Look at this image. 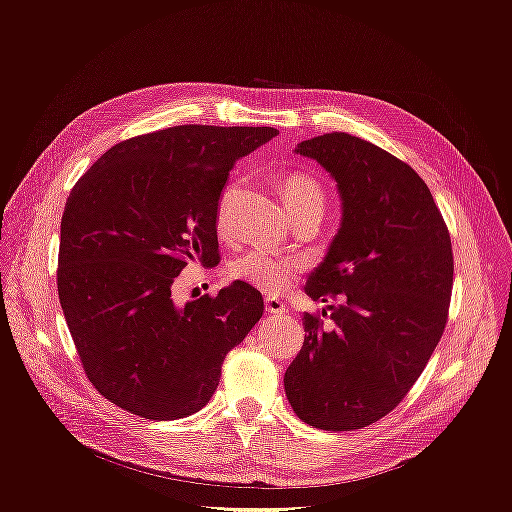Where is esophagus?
Wrapping results in <instances>:
<instances>
[{
    "label": "esophagus",
    "mask_w": 512,
    "mask_h": 512,
    "mask_svg": "<svg viewBox=\"0 0 512 512\" xmlns=\"http://www.w3.org/2000/svg\"><path fill=\"white\" fill-rule=\"evenodd\" d=\"M265 307H267L269 314H273V316H277V318H282V316L288 314V307H286L280 299H267V301H265Z\"/></svg>",
    "instance_id": "34e87169"
}]
</instances>
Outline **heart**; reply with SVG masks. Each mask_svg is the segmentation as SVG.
<instances>
[{"label":"heart","mask_w":512,"mask_h":512,"mask_svg":"<svg viewBox=\"0 0 512 512\" xmlns=\"http://www.w3.org/2000/svg\"><path fill=\"white\" fill-rule=\"evenodd\" d=\"M239 190L241 185L237 181L226 185V190L218 200V207H215V230H218V235L224 239L230 237V211ZM280 194L284 200V207L294 220L301 218V215H318L320 218L324 207H327V190H324V185L309 173H301V170H294V173L282 177ZM301 271V258L273 254L267 250H260V247H254V250H247L245 254L230 262L228 277L232 282L247 284L267 294H280L297 282Z\"/></svg>","instance_id":"obj_1"}]
</instances>
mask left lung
Returning a JSON list of instances; mask_svg holds the SVG:
<instances>
[{
  "mask_svg": "<svg viewBox=\"0 0 512 512\" xmlns=\"http://www.w3.org/2000/svg\"><path fill=\"white\" fill-rule=\"evenodd\" d=\"M335 177L344 218L327 258L309 275L333 329L305 314L301 352L286 369L290 406L327 431L363 429L401 404L423 374L448 320L453 245L427 183L393 153L346 132L299 143Z\"/></svg>",
  "mask_w": 512,
  "mask_h": 512,
  "instance_id": "1",
  "label": "left lung"
}]
</instances>
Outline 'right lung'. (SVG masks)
I'll use <instances>...</instances> for the list:
<instances>
[{
  "instance_id": "right-lung-1",
  "label": "right lung",
  "mask_w": 512,
  "mask_h": 512,
  "mask_svg": "<svg viewBox=\"0 0 512 512\" xmlns=\"http://www.w3.org/2000/svg\"><path fill=\"white\" fill-rule=\"evenodd\" d=\"M275 128L175 126L121 141L76 181L61 215L57 292L89 382L151 421L198 412L226 354L262 318L241 282L177 307L175 277L220 262L215 207L235 162Z\"/></svg>"
}]
</instances>
